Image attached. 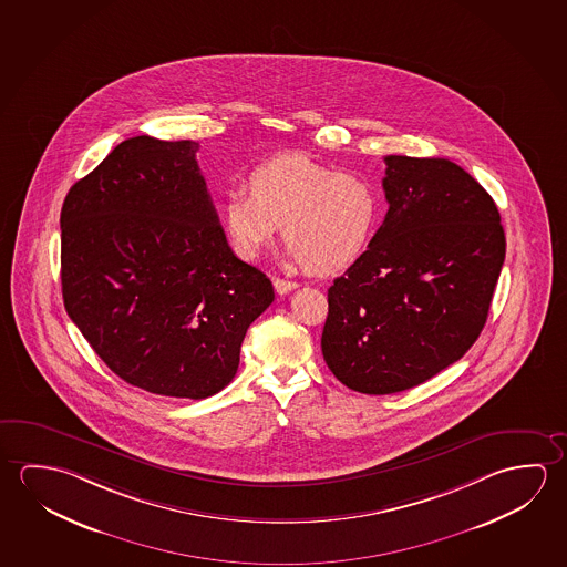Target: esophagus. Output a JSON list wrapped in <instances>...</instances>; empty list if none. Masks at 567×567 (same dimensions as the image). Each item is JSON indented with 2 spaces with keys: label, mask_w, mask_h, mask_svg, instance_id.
Wrapping results in <instances>:
<instances>
[{
  "label": "esophagus",
  "mask_w": 567,
  "mask_h": 567,
  "mask_svg": "<svg viewBox=\"0 0 567 567\" xmlns=\"http://www.w3.org/2000/svg\"><path fill=\"white\" fill-rule=\"evenodd\" d=\"M272 287L277 290V295H288L290 290L298 288V282H295V280L275 279L272 280Z\"/></svg>",
  "instance_id": "1"
}]
</instances>
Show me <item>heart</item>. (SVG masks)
<instances>
[{"label": "heart", "mask_w": 567, "mask_h": 567, "mask_svg": "<svg viewBox=\"0 0 567 567\" xmlns=\"http://www.w3.org/2000/svg\"><path fill=\"white\" fill-rule=\"evenodd\" d=\"M245 186L249 195L233 189L221 202L225 235L239 259H257L280 225L290 260L315 275L348 270L372 249L381 195L365 177L285 152L252 166Z\"/></svg>", "instance_id": "b5f03b06"}]
</instances>
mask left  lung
I'll list each match as a JSON object with an SVG mask.
<instances>
[{"label":"left lung","instance_id":"left-lung-1","mask_svg":"<svg viewBox=\"0 0 567 567\" xmlns=\"http://www.w3.org/2000/svg\"><path fill=\"white\" fill-rule=\"evenodd\" d=\"M372 249L328 288L322 353L346 388L411 390L483 332L506 255L498 207L445 158L385 156Z\"/></svg>","mask_w":567,"mask_h":567}]
</instances>
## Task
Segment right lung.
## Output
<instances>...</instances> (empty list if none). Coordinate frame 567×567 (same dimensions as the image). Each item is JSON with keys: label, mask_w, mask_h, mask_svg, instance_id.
Here are the masks:
<instances>
[{"label": "right lung", "mask_w": 567, "mask_h": 567, "mask_svg": "<svg viewBox=\"0 0 567 567\" xmlns=\"http://www.w3.org/2000/svg\"><path fill=\"white\" fill-rule=\"evenodd\" d=\"M197 148L124 140L61 209L66 315L126 383L187 400L235 378L247 328L275 300L225 239Z\"/></svg>", "instance_id": "obj_1"}]
</instances>
